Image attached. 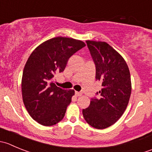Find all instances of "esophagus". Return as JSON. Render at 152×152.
<instances>
[{
	"mask_svg": "<svg viewBox=\"0 0 152 152\" xmlns=\"http://www.w3.org/2000/svg\"><path fill=\"white\" fill-rule=\"evenodd\" d=\"M82 93H80V92H77V91L75 92V95H76V96H82Z\"/></svg>",
	"mask_w": 152,
	"mask_h": 152,
	"instance_id": "obj_1",
	"label": "esophagus"
}]
</instances>
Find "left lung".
Here are the masks:
<instances>
[{"mask_svg":"<svg viewBox=\"0 0 152 152\" xmlns=\"http://www.w3.org/2000/svg\"><path fill=\"white\" fill-rule=\"evenodd\" d=\"M86 42L96 65V79L102 82V88L100 98L91 99L82 114L87 124L102 129L115 123L126 109L131 96V77L126 61L108 43Z\"/></svg>","mask_w":152,"mask_h":152,"instance_id":"8db88e82","label":"left lung"}]
</instances>
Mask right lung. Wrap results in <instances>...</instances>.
I'll return each mask as SVG.
<instances>
[{"label": "right lung", "mask_w": 152, "mask_h": 152, "mask_svg": "<svg viewBox=\"0 0 152 152\" xmlns=\"http://www.w3.org/2000/svg\"><path fill=\"white\" fill-rule=\"evenodd\" d=\"M81 40L57 37L37 46L31 53L23 72L21 88L24 105L31 117L41 125L53 126L62 120L74 95L52 80L65 70L69 58L85 46Z\"/></svg>", "instance_id": "obj_1"}]
</instances>
